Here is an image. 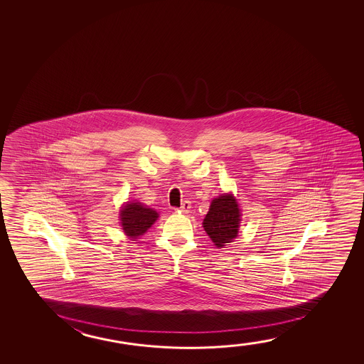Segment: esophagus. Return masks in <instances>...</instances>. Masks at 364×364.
Listing matches in <instances>:
<instances>
[{"label": "esophagus", "mask_w": 364, "mask_h": 364, "mask_svg": "<svg viewBox=\"0 0 364 364\" xmlns=\"http://www.w3.org/2000/svg\"><path fill=\"white\" fill-rule=\"evenodd\" d=\"M190 209H191V204H190V201L188 200H185L184 203L181 204L179 209L176 210L179 214H188L189 213Z\"/></svg>", "instance_id": "1"}]
</instances>
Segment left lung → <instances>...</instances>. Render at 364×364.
Masks as SVG:
<instances>
[{
	"label": "left lung",
	"mask_w": 364,
	"mask_h": 364,
	"mask_svg": "<svg viewBox=\"0 0 364 364\" xmlns=\"http://www.w3.org/2000/svg\"><path fill=\"white\" fill-rule=\"evenodd\" d=\"M240 221L239 204L234 195L223 194L211 201L209 213L203 221V228L215 246L221 249L236 239Z\"/></svg>",
	"instance_id": "8db88e82"
}]
</instances>
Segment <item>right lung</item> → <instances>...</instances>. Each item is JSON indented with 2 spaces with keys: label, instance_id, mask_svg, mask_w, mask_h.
<instances>
[{
  "label": "right lung",
  "instance_id": "obj_1",
  "mask_svg": "<svg viewBox=\"0 0 364 364\" xmlns=\"http://www.w3.org/2000/svg\"><path fill=\"white\" fill-rule=\"evenodd\" d=\"M119 215L122 229L133 241L144 235L159 218L155 210L146 208L141 203H127L120 210Z\"/></svg>",
  "mask_w": 364,
  "mask_h": 364
}]
</instances>
